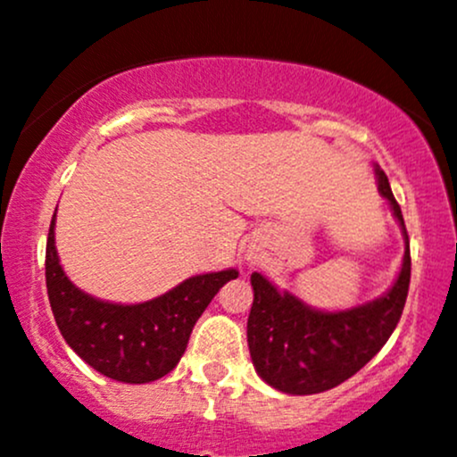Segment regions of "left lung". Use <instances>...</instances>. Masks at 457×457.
Returning a JSON list of instances; mask_svg holds the SVG:
<instances>
[{"label":"left lung","mask_w":457,"mask_h":457,"mask_svg":"<svg viewBox=\"0 0 457 457\" xmlns=\"http://www.w3.org/2000/svg\"><path fill=\"white\" fill-rule=\"evenodd\" d=\"M376 178L406 240L402 270L385 296L345 312H320L290 292H279L260 272L251 275L253 305L246 320V342L255 371L275 389L312 395L342 385L380 353L400 322L411 286L408 232L380 167Z\"/></svg>","instance_id":"8db88e82"}]
</instances>
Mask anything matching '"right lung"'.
<instances>
[{"instance_id": "right-lung-1", "label": "right lung", "mask_w": 457, "mask_h": 457, "mask_svg": "<svg viewBox=\"0 0 457 457\" xmlns=\"http://www.w3.org/2000/svg\"><path fill=\"white\" fill-rule=\"evenodd\" d=\"M57 211V208H55ZM55 214L46 240V295L62 337L87 365L129 385L159 380L185 354L191 330L214 295L238 270L188 277L174 290L137 305L98 301L62 270L55 251Z\"/></svg>"}]
</instances>
